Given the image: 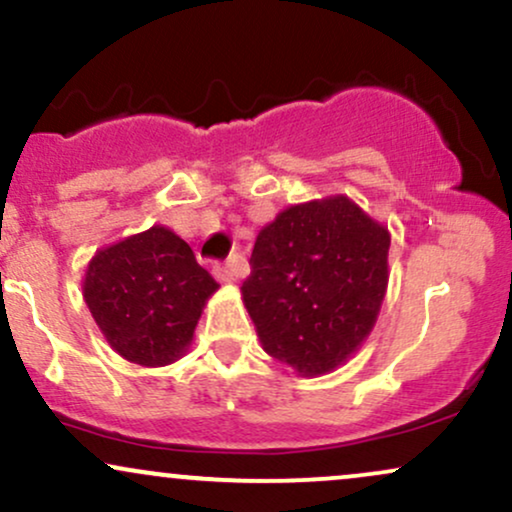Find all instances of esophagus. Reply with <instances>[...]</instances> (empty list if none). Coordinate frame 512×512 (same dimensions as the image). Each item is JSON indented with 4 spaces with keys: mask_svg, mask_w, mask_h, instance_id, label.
Instances as JSON below:
<instances>
[{
    "mask_svg": "<svg viewBox=\"0 0 512 512\" xmlns=\"http://www.w3.org/2000/svg\"><path fill=\"white\" fill-rule=\"evenodd\" d=\"M214 276H217L221 283H233V281H236V276H238L236 262L217 264V267H214Z\"/></svg>",
    "mask_w": 512,
    "mask_h": 512,
    "instance_id": "esophagus-1",
    "label": "esophagus"
}]
</instances>
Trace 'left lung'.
<instances>
[{
    "label": "left lung",
    "instance_id": "obj_1",
    "mask_svg": "<svg viewBox=\"0 0 512 512\" xmlns=\"http://www.w3.org/2000/svg\"><path fill=\"white\" fill-rule=\"evenodd\" d=\"M389 245V226L343 193L281 209L257 233L240 288L264 353L300 377L346 365L384 305Z\"/></svg>",
    "mask_w": 512,
    "mask_h": 512
}]
</instances>
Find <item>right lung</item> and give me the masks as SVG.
I'll list each match as a JSON object with an SVG mask.
<instances>
[{"mask_svg": "<svg viewBox=\"0 0 512 512\" xmlns=\"http://www.w3.org/2000/svg\"><path fill=\"white\" fill-rule=\"evenodd\" d=\"M217 288L186 240L162 224L104 245L83 276V300L104 341L140 367H166L188 353Z\"/></svg>", "mask_w": 512, "mask_h": 512, "instance_id": "1", "label": "right lung"}]
</instances>
